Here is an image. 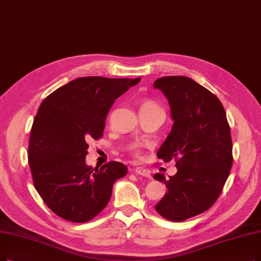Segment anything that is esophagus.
Wrapping results in <instances>:
<instances>
[{"mask_svg":"<svg viewBox=\"0 0 261 261\" xmlns=\"http://www.w3.org/2000/svg\"><path fill=\"white\" fill-rule=\"evenodd\" d=\"M135 173L142 175V176H144V178H151L150 170L143 168V167H137V168L135 169Z\"/></svg>","mask_w":261,"mask_h":261,"instance_id":"esophagus-1","label":"esophagus"}]
</instances>
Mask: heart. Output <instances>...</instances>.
<instances>
[{
	"mask_svg": "<svg viewBox=\"0 0 261 261\" xmlns=\"http://www.w3.org/2000/svg\"><path fill=\"white\" fill-rule=\"evenodd\" d=\"M151 109H161V107L158 105V103L154 102L153 100H144L141 102L140 109L139 110H151ZM132 150L134 151L135 154H139L140 152V145L139 144H134L132 147Z\"/></svg>",
	"mask_w": 261,
	"mask_h": 261,
	"instance_id": "obj_1",
	"label": "heart"
}]
</instances>
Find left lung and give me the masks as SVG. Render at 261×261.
I'll use <instances>...</instances> for the list:
<instances>
[{"instance_id": "obj_1", "label": "left lung", "mask_w": 261, "mask_h": 261, "mask_svg": "<svg viewBox=\"0 0 261 261\" xmlns=\"http://www.w3.org/2000/svg\"><path fill=\"white\" fill-rule=\"evenodd\" d=\"M168 99L173 125L158 151L164 162H176V173L153 178L167 186L155 210L171 222L204 211L222 193L232 165V141L226 112L213 93L183 76L154 82Z\"/></svg>"}]
</instances>
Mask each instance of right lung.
Wrapping results in <instances>:
<instances>
[{"instance_id":"obj_1","label":"right lung","mask_w":261,"mask_h":261,"mask_svg":"<svg viewBox=\"0 0 261 261\" xmlns=\"http://www.w3.org/2000/svg\"><path fill=\"white\" fill-rule=\"evenodd\" d=\"M140 78L83 77L59 88L40 103L31 129L29 165L44 202L58 216L86 223L105 207L113 183L126 166L110 162L93 169L86 163L89 144L105 129L114 100Z\"/></svg>"}]
</instances>
